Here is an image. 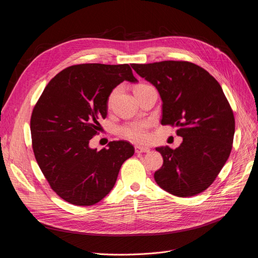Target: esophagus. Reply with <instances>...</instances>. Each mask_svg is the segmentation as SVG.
<instances>
[{
  "mask_svg": "<svg viewBox=\"0 0 258 258\" xmlns=\"http://www.w3.org/2000/svg\"><path fill=\"white\" fill-rule=\"evenodd\" d=\"M150 151L149 147L145 146H135V152L136 153H148Z\"/></svg>",
  "mask_w": 258,
  "mask_h": 258,
  "instance_id": "esophagus-1",
  "label": "esophagus"
}]
</instances>
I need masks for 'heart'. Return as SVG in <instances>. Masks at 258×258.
<instances>
[{"mask_svg": "<svg viewBox=\"0 0 258 258\" xmlns=\"http://www.w3.org/2000/svg\"><path fill=\"white\" fill-rule=\"evenodd\" d=\"M143 85L144 84L139 85L138 87L143 86ZM114 95H115V90L110 94V96L108 98V104L111 103ZM148 127H149L148 122L141 120V122H133V123H129V124L120 126L117 130V133L119 136H122V138L129 140L131 142L143 143V142L147 141V139H148Z\"/></svg>", "mask_w": 258, "mask_h": 258, "instance_id": "heart-1", "label": "heart"}]
</instances>
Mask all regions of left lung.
<instances>
[{"label": "left lung", "instance_id": "obj_1", "mask_svg": "<svg viewBox=\"0 0 258 258\" xmlns=\"http://www.w3.org/2000/svg\"><path fill=\"white\" fill-rule=\"evenodd\" d=\"M153 84L162 101V125L178 127L183 138L175 150L158 147L163 164L156 183L177 197H191L214 182L228 159L235 130L234 116L219 82L187 61L131 64Z\"/></svg>", "mask_w": 258, "mask_h": 258}]
</instances>
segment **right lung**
<instances>
[{
	"label": "right lung",
	"mask_w": 258,
	"mask_h": 258,
	"mask_svg": "<svg viewBox=\"0 0 258 258\" xmlns=\"http://www.w3.org/2000/svg\"><path fill=\"white\" fill-rule=\"evenodd\" d=\"M136 83L129 64L85 63L57 74L32 112V147L52 189L64 201L90 206L113 188L133 146L114 141L100 151L89 147L99 119L107 115L108 98L119 83Z\"/></svg>",
	"instance_id": "right-lung-1"
}]
</instances>
